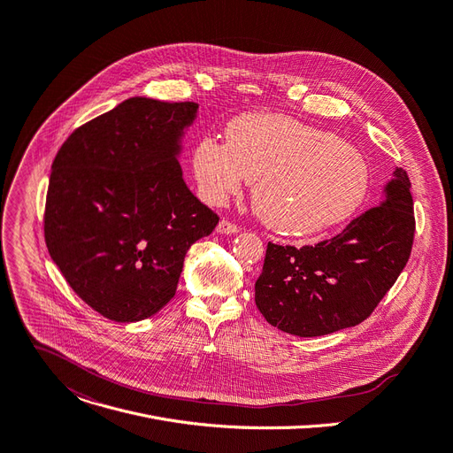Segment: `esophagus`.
Masks as SVG:
<instances>
[{"label":"esophagus","mask_w":453,"mask_h":453,"mask_svg":"<svg viewBox=\"0 0 453 453\" xmlns=\"http://www.w3.org/2000/svg\"><path fill=\"white\" fill-rule=\"evenodd\" d=\"M217 231H219V233H222V234H234V233H238V231H240V226H236L234 222H231V220L224 219V220H220V222H219Z\"/></svg>","instance_id":"1"}]
</instances>
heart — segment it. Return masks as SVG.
<instances>
[{"instance_id":"1","label":"heart","mask_w":453,"mask_h":453,"mask_svg":"<svg viewBox=\"0 0 453 453\" xmlns=\"http://www.w3.org/2000/svg\"><path fill=\"white\" fill-rule=\"evenodd\" d=\"M193 173L203 200L215 205L238 193L243 179L251 182L257 215L289 236H312L345 222L370 184L357 148L276 113L236 117L226 128V144L200 139Z\"/></svg>"}]
</instances>
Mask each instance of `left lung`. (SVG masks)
Masks as SVG:
<instances>
[{"label": "left lung", "mask_w": 453, "mask_h": 453, "mask_svg": "<svg viewBox=\"0 0 453 453\" xmlns=\"http://www.w3.org/2000/svg\"><path fill=\"white\" fill-rule=\"evenodd\" d=\"M416 233L410 179L397 168L383 198L336 236L314 245L269 242L255 302L280 331L331 334L365 321L412 253Z\"/></svg>", "instance_id": "1"}]
</instances>
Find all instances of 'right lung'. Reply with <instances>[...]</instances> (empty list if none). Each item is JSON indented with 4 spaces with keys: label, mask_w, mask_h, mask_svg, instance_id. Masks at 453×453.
<instances>
[{
    "label": "right lung",
    "mask_w": 453,
    "mask_h": 453,
    "mask_svg": "<svg viewBox=\"0 0 453 453\" xmlns=\"http://www.w3.org/2000/svg\"><path fill=\"white\" fill-rule=\"evenodd\" d=\"M196 108L128 99L73 130L52 162L49 253L73 293L111 321L166 305L191 243L220 220L188 189L177 160Z\"/></svg>",
    "instance_id": "1"
}]
</instances>
